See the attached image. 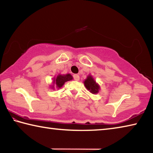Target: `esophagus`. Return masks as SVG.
I'll use <instances>...</instances> for the list:
<instances>
[{
  "label": "esophagus",
  "mask_w": 153,
  "mask_h": 153,
  "mask_svg": "<svg viewBox=\"0 0 153 153\" xmlns=\"http://www.w3.org/2000/svg\"><path fill=\"white\" fill-rule=\"evenodd\" d=\"M73 77H74V80H76V81H78V80L79 79V75H77V74H75V75H74Z\"/></svg>",
  "instance_id": "34e87169"
}]
</instances>
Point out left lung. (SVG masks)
<instances>
[{
	"instance_id": "1",
	"label": "left lung",
	"mask_w": 153,
	"mask_h": 153,
	"mask_svg": "<svg viewBox=\"0 0 153 153\" xmlns=\"http://www.w3.org/2000/svg\"><path fill=\"white\" fill-rule=\"evenodd\" d=\"M84 85L86 88L92 94H97L99 90V86L96 83L91 76H89L84 81Z\"/></svg>"
}]
</instances>
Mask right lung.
Returning <instances> with one entry per match:
<instances>
[{
	"instance_id": "1",
	"label": "right lung",
	"mask_w": 153,
	"mask_h": 153,
	"mask_svg": "<svg viewBox=\"0 0 153 153\" xmlns=\"http://www.w3.org/2000/svg\"><path fill=\"white\" fill-rule=\"evenodd\" d=\"M73 79V77L71 76L70 74H66L64 75V76H62V75H59V76L56 77V78L53 80L54 84H56V86H57L58 88H61L63 86L65 82L67 81H70Z\"/></svg>"
}]
</instances>
